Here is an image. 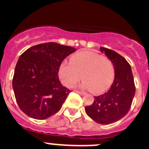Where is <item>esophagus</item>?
<instances>
[{
    "mask_svg": "<svg viewBox=\"0 0 149 149\" xmlns=\"http://www.w3.org/2000/svg\"><path fill=\"white\" fill-rule=\"evenodd\" d=\"M75 93H78V94H80L81 95H84L86 94V93H84V92H81V91H75Z\"/></svg>",
    "mask_w": 149,
    "mask_h": 149,
    "instance_id": "1",
    "label": "esophagus"
}]
</instances>
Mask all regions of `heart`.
Returning a JSON list of instances; mask_svg holds the SVG:
<instances>
[{
	"label": "heart",
	"instance_id": "heart-1",
	"mask_svg": "<svg viewBox=\"0 0 149 149\" xmlns=\"http://www.w3.org/2000/svg\"><path fill=\"white\" fill-rule=\"evenodd\" d=\"M81 86L101 93L108 89L114 80L113 63L110 59L90 51H83L63 61L59 68V77L65 86L73 87L81 78Z\"/></svg>",
	"mask_w": 149,
	"mask_h": 149
}]
</instances>
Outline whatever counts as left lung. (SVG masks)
I'll return each mask as SVG.
<instances>
[{
    "label": "left lung",
    "instance_id": "left-lung-1",
    "mask_svg": "<svg viewBox=\"0 0 149 149\" xmlns=\"http://www.w3.org/2000/svg\"><path fill=\"white\" fill-rule=\"evenodd\" d=\"M100 50L113 63L114 81L107 92L95 96L93 104L85 107V111L97 123L109 125L120 120L128 113L136 88L131 65L127 60L113 50L103 47Z\"/></svg>",
    "mask_w": 149,
    "mask_h": 149
}]
</instances>
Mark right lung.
<instances>
[{"mask_svg": "<svg viewBox=\"0 0 149 149\" xmlns=\"http://www.w3.org/2000/svg\"><path fill=\"white\" fill-rule=\"evenodd\" d=\"M76 51L56 42L34 45L18 58L13 88L19 108L35 119H45L60 110L70 89L58 77L62 62Z\"/></svg>", "mask_w": 149, "mask_h": 149, "instance_id": "1", "label": "right lung"}]
</instances>
